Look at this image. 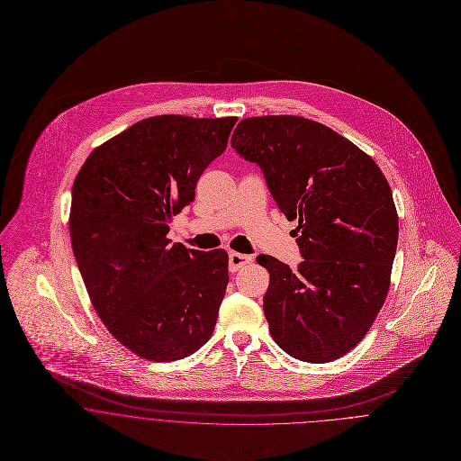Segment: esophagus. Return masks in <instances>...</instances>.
Returning <instances> with one entry per match:
<instances>
[{"label":"esophagus","instance_id":"34e87169","mask_svg":"<svg viewBox=\"0 0 461 461\" xmlns=\"http://www.w3.org/2000/svg\"><path fill=\"white\" fill-rule=\"evenodd\" d=\"M228 259H230V270H231V272H237L239 268H242L244 265H248V263H251V261H253V258H251V256L242 255V253H235V251H231V253H230Z\"/></svg>","mask_w":461,"mask_h":461}]
</instances>
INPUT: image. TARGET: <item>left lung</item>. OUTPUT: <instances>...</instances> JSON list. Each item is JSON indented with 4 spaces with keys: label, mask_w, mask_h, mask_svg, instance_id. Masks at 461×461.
Instances as JSON below:
<instances>
[{
    "label": "left lung",
    "mask_w": 461,
    "mask_h": 461,
    "mask_svg": "<svg viewBox=\"0 0 461 461\" xmlns=\"http://www.w3.org/2000/svg\"><path fill=\"white\" fill-rule=\"evenodd\" d=\"M231 147L259 166L288 221H299L297 270L256 258L270 274L263 311L272 339L304 362L345 356L389 292L398 213L384 173L352 141L303 116L246 118Z\"/></svg>",
    "instance_id": "1"
}]
</instances>
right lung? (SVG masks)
<instances>
[{"mask_svg": "<svg viewBox=\"0 0 461 461\" xmlns=\"http://www.w3.org/2000/svg\"><path fill=\"white\" fill-rule=\"evenodd\" d=\"M237 118L162 114L95 149L72 187L70 240L90 301L131 352L187 357L210 339L228 286L224 249L167 239Z\"/></svg>", "mask_w": 461, "mask_h": 461, "instance_id": "add662e5", "label": "right lung"}]
</instances>
